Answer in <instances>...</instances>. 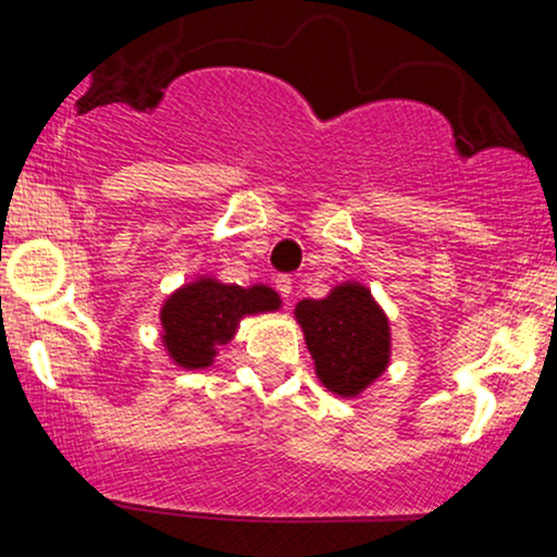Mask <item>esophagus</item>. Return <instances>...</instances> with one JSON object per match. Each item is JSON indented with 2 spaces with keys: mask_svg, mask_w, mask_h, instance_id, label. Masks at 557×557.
<instances>
[{
  "mask_svg": "<svg viewBox=\"0 0 557 557\" xmlns=\"http://www.w3.org/2000/svg\"><path fill=\"white\" fill-rule=\"evenodd\" d=\"M274 287H277V293L283 296L285 304H290V293H293L290 274H277V277H274Z\"/></svg>",
  "mask_w": 557,
  "mask_h": 557,
  "instance_id": "esophagus-1",
  "label": "esophagus"
}]
</instances>
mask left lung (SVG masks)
<instances>
[{
  "instance_id": "left-lung-1",
  "label": "left lung",
  "mask_w": 557,
  "mask_h": 557,
  "mask_svg": "<svg viewBox=\"0 0 557 557\" xmlns=\"http://www.w3.org/2000/svg\"><path fill=\"white\" fill-rule=\"evenodd\" d=\"M296 317L319 380L332 393L356 395L385 372L389 327L367 287L350 283L324 300H300Z\"/></svg>"
}]
</instances>
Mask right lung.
<instances>
[{
    "instance_id": "add662e5",
    "label": "right lung",
    "mask_w": 557,
    "mask_h": 557,
    "mask_svg": "<svg viewBox=\"0 0 557 557\" xmlns=\"http://www.w3.org/2000/svg\"><path fill=\"white\" fill-rule=\"evenodd\" d=\"M280 306L272 287L222 285L214 280H198L172 293L162 309L164 345L170 356L185 369H203L214 359L216 345L235 335L240 317L272 311Z\"/></svg>"
}]
</instances>
